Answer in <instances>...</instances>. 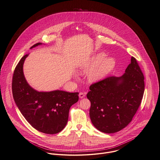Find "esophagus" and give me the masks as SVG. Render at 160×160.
<instances>
[{
    "mask_svg": "<svg viewBox=\"0 0 160 160\" xmlns=\"http://www.w3.org/2000/svg\"><path fill=\"white\" fill-rule=\"evenodd\" d=\"M85 96H86V94H85L84 93L80 92V93H79V97L80 98H83L84 97H85Z\"/></svg>",
    "mask_w": 160,
    "mask_h": 160,
    "instance_id": "34e87169",
    "label": "esophagus"
}]
</instances>
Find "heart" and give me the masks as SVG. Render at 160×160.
<instances>
[{"label": "heart", "instance_id": "1", "mask_svg": "<svg viewBox=\"0 0 160 160\" xmlns=\"http://www.w3.org/2000/svg\"><path fill=\"white\" fill-rule=\"evenodd\" d=\"M105 54L99 53L90 58L82 68L84 73L90 72L88 78L90 82H97L110 73L116 65V61L112 58H105Z\"/></svg>", "mask_w": 160, "mask_h": 160}]
</instances>
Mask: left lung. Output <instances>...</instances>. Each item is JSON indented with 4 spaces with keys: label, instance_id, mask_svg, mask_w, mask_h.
<instances>
[{
    "label": "left lung",
    "instance_id": "1",
    "mask_svg": "<svg viewBox=\"0 0 160 160\" xmlns=\"http://www.w3.org/2000/svg\"><path fill=\"white\" fill-rule=\"evenodd\" d=\"M144 77L136 58L132 57L122 76H109L90 86L87 98L93 126L105 133L126 127L138 111L144 92Z\"/></svg>",
    "mask_w": 160,
    "mask_h": 160
}]
</instances>
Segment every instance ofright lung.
<instances>
[{
	"mask_svg": "<svg viewBox=\"0 0 160 160\" xmlns=\"http://www.w3.org/2000/svg\"><path fill=\"white\" fill-rule=\"evenodd\" d=\"M42 43L33 45L30 49ZM29 54L23 56L15 68L12 93L19 110L29 123L38 131L53 134L66 126L70 107L79 100L78 92L62 90L38 92L30 87L23 72V65Z\"/></svg>",
	"mask_w": 160,
	"mask_h": 160,
	"instance_id": "add662e5",
	"label": "right lung"
}]
</instances>
